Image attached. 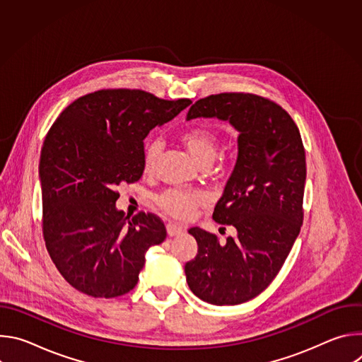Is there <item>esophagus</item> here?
<instances>
[{"mask_svg": "<svg viewBox=\"0 0 362 362\" xmlns=\"http://www.w3.org/2000/svg\"><path fill=\"white\" fill-rule=\"evenodd\" d=\"M166 229H168V235L169 236H177V235H183L185 233V229L182 226H179V225H175V223H168Z\"/></svg>", "mask_w": 362, "mask_h": 362, "instance_id": "34e87169", "label": "esophagus"}]
</instances>
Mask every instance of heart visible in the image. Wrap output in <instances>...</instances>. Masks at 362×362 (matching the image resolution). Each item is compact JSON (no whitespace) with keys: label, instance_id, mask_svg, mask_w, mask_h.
I'll use <instances>...</instances> for the list:
<instances>
[{"label":"heart","instance_id":"1","mask_svg":"<svg viewBox=\"0 0 362 362\" xmlns=\"http://www.w3.org/2000/svg\"><path fill=\"white\" fill-rule=\"evenodd\" d=\"M179 139L194 160L203 168L211 166L221 150L219 133L208 126L187 127L180 133ZM162 141L158 139L146 140L143 147V170L146 173H151L156 169L162 154ZM154 202L169 216L185 221L189 219L199 206L204 203V196L197 192L169 187L156 194Z\"/></svg>","mask_w":362,"mask_h":362}]
</instances>
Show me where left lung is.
Listing matches in <instances>:
<instances>
[{"label": "left lung", "instance_id": "left-lung-1", "mask_svg": "<svg viewBox=\"0 0 362 362\" xmlns=\"http://www.w3.org/2000/svg\"><path fill=\"white\" fill-rule=\"evenodd\" d=\"M218 117L240 133L238 160L214 219L238 236L189 229L197 253L186 262L190 291L214 305H238L264 292L281 271L303 222L306 179L300 133L275 101L252 93H221L197 100L187 120Z\"/></svg>", "mask_w": 362, "mask_h": 362}]
</instances>
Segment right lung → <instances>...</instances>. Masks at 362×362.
<instances>
[{"instance_id":"right-lung-1","label":"right lung","mask_w":362,"mask_h":362,"mask_svg":"<svg viewBox=\"0 0 362 362\" xmlns=\"http://www.w3.org/2000/svg\"><path fill=\"white\" fill-rule=\"evenodd\" d=\"M190 103L105 88L74 100L48 130L40 156L42 236L51 261L77 291L93 298L127 293L146 250L166 239L159 216L129 218L116 209L117 186L141 177L144 137Z\"/></svg>"}]
</instances>
